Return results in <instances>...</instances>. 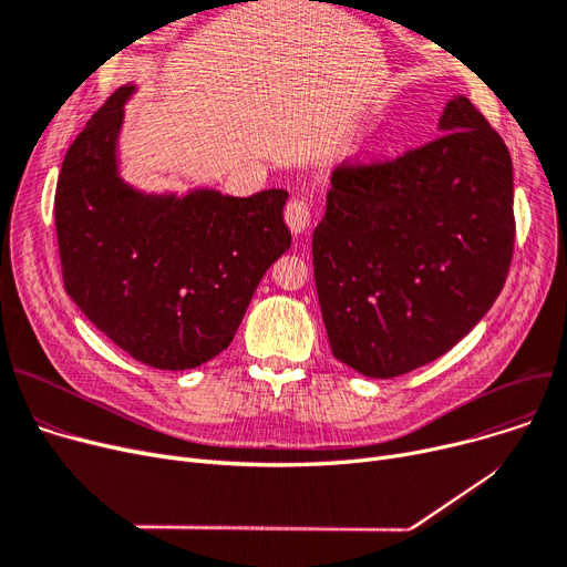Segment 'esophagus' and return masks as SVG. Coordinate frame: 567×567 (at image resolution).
Wrapping results in <instances>:
<instances>
[{"label": "esophagus", "mask_w": 567, "mask_h": 567, "mask_svg": "<svg viewBox=\"0 0 567 567\" xmlns=\"http://www.w3.org/2000/svg\"><path fill=\"white\" fill-rule=\"evenodd\" d=\"M312 218V206L308 197H293L285 208V220L293 234H303Z\"/></svg>", "instance_id": "obj_1"}]
</instances>
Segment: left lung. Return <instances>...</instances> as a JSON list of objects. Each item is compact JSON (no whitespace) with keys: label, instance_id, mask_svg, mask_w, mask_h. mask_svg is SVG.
<instances>
[{"label":"left lung","instance_id":"1","mask_svg":"<svg viewBox=\"0 0 567 567\" xmlns=\"http://www.w3.org/2000/svg\"><path fill=\"white\" fill-rule=\"evenodd\" d=\"M439 128L398 158L342 163L312 234L331 351L365 377L406 374L453 349L511 271L508 146L466 96Z\"/></svg>","mask_w":567,"mask_h":567}]
</instances>
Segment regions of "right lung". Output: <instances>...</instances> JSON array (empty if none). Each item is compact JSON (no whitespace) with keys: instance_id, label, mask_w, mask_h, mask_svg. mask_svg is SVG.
I'll list each match as a JSON object with an SVG mask.
<instances>
[{"instance_id":"1","label":"right lung","mask_w":567,"mask_h":567,"mask_svg":"<svg viewBox=\"0 0 567 567\" xmlns=\"http://www.w3.org/2000/svg\"><path fill=\"white\" fill-rule=\"evenodd\" d=\"M133 86H118L69 146L54 193L64 289L135 361L190 370L231 342L252 293L289 246L287 190L250 197L142 195L116 176Z\"/></svg>"}]
</instances>
